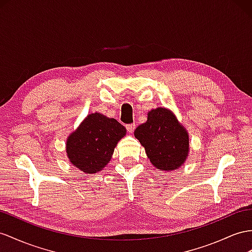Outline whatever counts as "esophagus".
<instances>
[{
  "label": "esophagus",
  "instance_id": "1",
  "mask_svg": "<svg viewBox=\"0 0 252 252\" xmlns=\"http://www.w3.org/2000/svg\"><path fill=\"white\" fill-rule=\"evenodd\" d=\"M126 130L128 133H133L135 130V124H131V125H126Z\"/></svg>",
  "mask_w": 252,
  "mask_h": 252
}]
</instances>
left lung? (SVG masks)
I'll return each instance as SVG.
<instances>
[{"mask_svg": "<svg viewBox=\"0 0 252 252\" xmlns=\"http://www.w3.org/2000/svg\"><path fill=\"white\" fill-rule=\"evenodd\" d=\"M134 135L158 169H178L189 157V133L173 113L165 107L151 109L147 121L136 127Z\"/></svg>", "mask_w": 252, "mask_h": 252, "instance_id": "8db88e82", "label": "left lung"}]
</instances>
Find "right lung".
I'll use <instances>...</instances> for the list:
<instances>
[{"label": "right lung", "mask_w": 252, "mask_h": 252, "mask_svg": "<svg viewBox=\"0 0 252 252\" xmlns=\"http://www.w3.org/2000/svg\"><path fill=\"white\" fill-rule=\"evenodd\" d=\"M126 134V127L116 119L100 113L88 115L67 139L70 163L85 173H96L111 160L115 147Z\"/></svg>", "instance_id": "obj_1"}]
</instances>
